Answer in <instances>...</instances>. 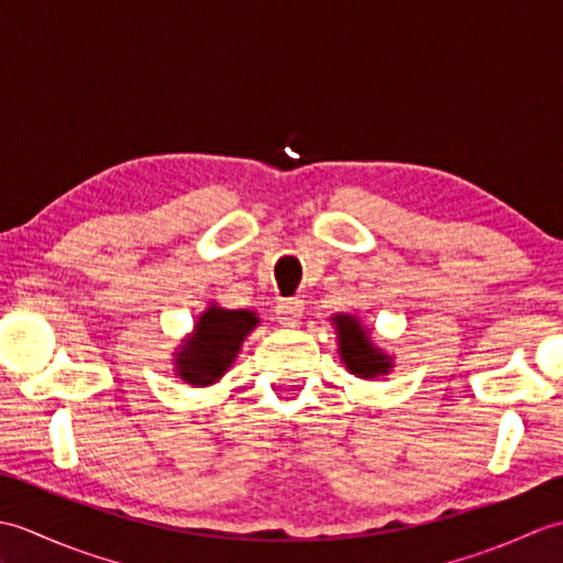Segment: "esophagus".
Wrapping results in <instances>:
<instances>
[{
  "mask_svg": "<svg viewBox=\"0 0 563 563\" xmlns=\"http://www.w3.org/2000/svg\"><path fill=\"white\" fill-rule=\"evenodd\" d=\"M302 312H305V305H302V300H297V297H288V300H280L278 305H275V317H278L280 324L288 329H295L297 324H300Z\"/></svg>",
  "mask_w": 563,
  "mask_h": 563,
  "instance_id": "1",
  "label": "esophagus"
}]
</instances>
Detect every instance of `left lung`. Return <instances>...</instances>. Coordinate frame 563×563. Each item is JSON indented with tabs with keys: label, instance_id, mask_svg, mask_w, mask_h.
I'll return each instance as SVG.
<instances>
[{
	"label": "left lung",
	"instance_id": "left-lung-1",
	"mask_svg": "<svg viewBox=\"0 0 563 563\" xmlns=\"http://www.w3.org/2000/svg\"><path fill=\"white\" fill-rule=\"evenodd\" d=\"M339 336V353L349 373L363 379H375L387 375L394 367L391 355L369 341V331L351 314L331 317Z\"/></svg>",
	"mask_w": 563,
	"mask_h": 563
}]
</instances>
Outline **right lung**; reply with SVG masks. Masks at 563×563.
Returning <instances> with one entry per match:
<instances>
[{
	"instance_id": "right-lung-1",
	"label": "right lung",
	"mask_w": 563,
	"mask_h": 563,
	"mask_svg": "<svg viewBox=\"0 0 563 563\" xmlns=\"http://www.w3.org/2000/svg\"><path fill=\"white\" fill-rule=\"evenodd\" d=\"M258 327L251 309H222L210 305L196 321V329L176 351V373L194 387L214 385L242 349L244 339Z\"/></svg>"
}]
</instances>
